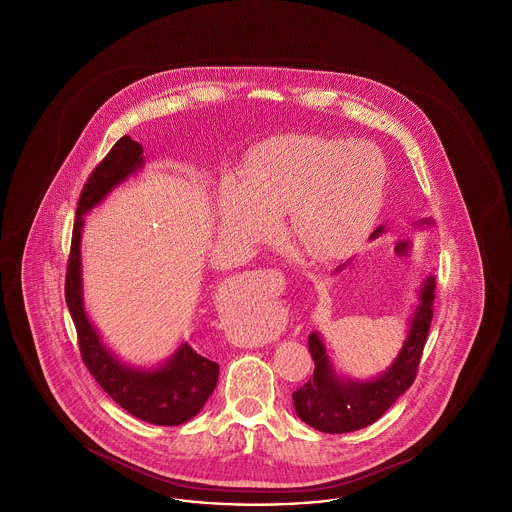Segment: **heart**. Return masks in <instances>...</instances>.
<instances>
[{
    "label": "heart",
    "instance_id": "b5f03b06",
    "mask_svg": "<svg viewBox=\"0 0 512 512\" xmlns=\"http://www.w3.org/2000/svg\"><path fill=\"white\" fill-rule=\"evenodd\" d=\"M384 192V161L365 142L309 134L274 136L257 147L244 174L219 186L220 230L242 244L276 236L290 209L295 236L317 259H341L363 244Z\"/></svg>",
    "mask_w": 512,
    "mask_h": 512
}]
</instances>
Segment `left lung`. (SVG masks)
I'll use <instances>...</instances> for the list:
<instances>
[{
  "mask_svg": "<svg viewBox=\"0 0 512 512\" xmlns=\"http://www.w3.org/2000/svg\"><path fill=\"white\" fill-rule=\"evenodd\" d=\"M416 226H432V220H418ZM384 232L386 226H378L370 234V240L382 236ZM349 263L351 259L336 270L340 272ZM434 290V274H424L418 286L416 305L409 318V330L403 347L399 349L393 363L374 378L353 380L341 374L334 365V359L322 334L313 332L309 336V351L315 361V372L309 382L292 395L297 416L318 432L347 434L370 426L386 413L414 382L434 315Z\"/></svg>",
  "mask_w": 512,
  "mask_h": 512,
  "instance_id": "1",
  "label": "left lung"
}]
</instances>
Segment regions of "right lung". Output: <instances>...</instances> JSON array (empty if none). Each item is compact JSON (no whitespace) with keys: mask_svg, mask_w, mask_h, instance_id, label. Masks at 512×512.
I'll return each instance as SVG.
<instances>
[{"mask_svg":"<svg viewBox=\"0 0 512 512\" xmlns=\"http://www.w3.org/2000/svg\"><path fill=\"white\" fill-rule=\"evenodd\" d=\"M144 165V147L130 136H122L90 174L76 207L65 299L73 315L84 365L103 391L126 413L144 422L178 426L194 418L211 397L219 382V363L201 357L188 341H182L161 365L149 368L128 365L103 343L84 307L80 253L84 217L122 182L144 169Z\"/></svg>","mask_w":512,"mask_h":512,"instance_id":"1","label":"right lung"}]
</instances>
